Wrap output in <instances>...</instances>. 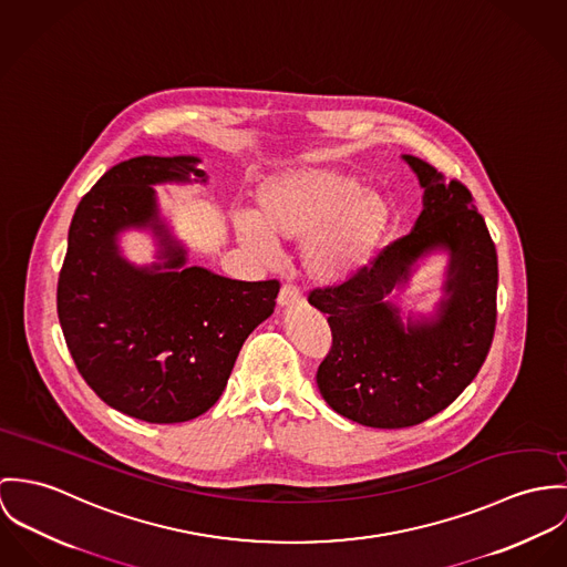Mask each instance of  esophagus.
I'll list each match as a JSON object with an SVG mask.
<instances>
[{"instance_id":"esophagus-1","label":"esophagus","mask_w":567,"mask_h":567,"mask_svg":"<svg viewBox=\"0 0 567 567\" xmlns=\"http://www.w3.org/2000/svg\"><path fill=\"white\" fill-rule=\"evenodd\" d=\"M302 302V296L300 291L293 287V285H282L280 293H278V305L280 307H296Z\"/></svg>"}]
</instances>
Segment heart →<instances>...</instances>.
Wrapping results in <instances>:
<instances>
[{
	"label": "heart",
	"instance_id": "heart-1",
	"mask_svg": "<svg viewBox=\"0 0 567 567\" xmlns=\"http://www.w3.org/2000/svg\"><path fill=\"white\" fill-rule=\"evenodd\" d=\"M389 226L384 199L330 167H291L256 190L254 215L237 217L239 239L269 250L274 241H305L302 260L317 282L350 280L368 267Z\"/></svg>",
	"mask_w": 567,
	"mask_h": 567
}]
</instances>
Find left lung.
Segmentation results:
<instances>
[{
    "instance_id": "left-lung-1",
    "label": "left lung",
    "mask_w": 567,
    "mask_h": 567,
    "mask_svg": "<svg viewBox=\"0 0 567 567\" xmlns=\"http://www.w3.org/2000/svg\"><path fill=\"white\" fill-rule=\"evenodd\" d=\"M404 161L424 187L415 228L350 280L309 293L332 332L315 377L319 393L339 415L372 429L415 426L450 406L483 368L498 315V254L472 193L417 156ZM435 247L451 252L449 298L433 322L404 329L388 293Z\"/></svg>"
}]
</instances>
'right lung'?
Returning a JSON list of instances; mask_svg holds the SVG:
<instances>
[{
    "label": "right lung",
    "instance_id": "add662e5",
    "mask_svg": "<svg viewBox=\"0 0 567 567\" xmlns=\"http://www.w3.org/2000/svg\"><path fill=\"white\" fill-rule=\"evenodd\" d=\"M197 163L136 156L109 169L73 213L59 276V319L80 377L109 406L150 424L189 422L219 400L244 341L274 313L280 291L278 280L185 267L152 185L206 183ZM141 225L162 239L163 266L138 270L116 252V235Z\"/></svg>",
    "mask_w": 567,
    "mask_h": 567
}]
</instances>
